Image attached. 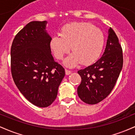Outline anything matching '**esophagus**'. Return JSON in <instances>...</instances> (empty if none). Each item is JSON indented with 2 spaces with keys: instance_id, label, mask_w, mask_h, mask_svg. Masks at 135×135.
I'll list each match as a JSON object with an SVG mask.
<instances>
[{
  "instance_id": "1",
  "label": "esophagus",
  "mask_w": 135,
  "mask_h": 135,
  "mask_svg": "<svg viewBox=\"0 0 135 135\" xmlns=\"http://www.w3.org/2000/svg\"><path fill=\"white\" fill-rule=\"evenodd\" d=\"M71 73H72V72H71L70 70H67V69L65 70V74H66V75H70V74H71Z\"/></svg>"
}]
</instances>
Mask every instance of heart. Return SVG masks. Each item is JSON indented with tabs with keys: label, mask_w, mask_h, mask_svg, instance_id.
I'll return each mask as SVG.
<instances>
[{
	"label": "heart",
	"mask_w": 135,
	"mask_h": 135,
	"mask_svg": "<svg viewBox=\"0 0 135 135\" xmlns=\"http://www.w3.org/2000/svg\"><path fill=\"white\" fill-rule=\"evenodd\" d=\"M105 38L101 30L90 23L74 22L66 25L61 36L52 37L51 46L55 56L61 60L72 48L73 53L64 60L67 67H74L81 63H93L101 55Z\"/></svg>",
	"instance_id": "1"
}]
</instances>
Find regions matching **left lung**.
Returning <instances> with one entry per match:
<instances>
[{"label":"left lung","instance_id":"1","mask_svg":"<svg viewBox=\"0 0 135 135\" xmlns=\"http://www.w3.org/2000/svg\"><path fill=\"white\" fill-rule=\"evenodd\" d=\"M108 33L102 56L94 64L77 72L82 79L77 94L87 104H97L110 93L123 65L122 49L118 37L111 28Z\"/></svg>","mask_w":135,"mask_h":135}]
</instances>
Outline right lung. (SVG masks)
<instances>
[{
  "instance_id": "right-lung-1",
  "label": "right lung",
  "mask_w": 135,
  "mask_h": 135,
  "mask_svg": "<svg viewBox=\"0 0 135 135\" xmlns=\"http://www.w3.org/2000/svg\"><path fill=\"white\" fill-rule=\"evenodd\" d=\"M46 21L28 23L16 34L11 49L14 82L21 94L38 107H47L56 98L65 69L54 60L46 32Z\"/></svg>"
}]
</instances>
